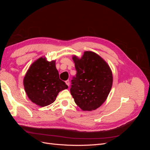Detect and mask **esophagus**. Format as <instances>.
Segmentation results:
<instances>
[{
	"label": "esophagus",
	"mask_w": 150,
	"mask_h": 150,
	"mask_svg": "<svg viewBox=\"0 0 150 150\" xmlns=\"http://www.w3.org/2000/svg\"><path fill=\"white\" fill-rule=\"evenodd\" d=\"M66 84L68 86H69V85H70L69 81V80H67V81H66Z\"/></svg>",
	"instance_id": "esophagus-1"
}]
</instances>
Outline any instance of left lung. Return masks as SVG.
I'll return each mask as SVG.
<instances>
[{
    "label": "left lung",
    "mask_w": 150,
    "mask_h": 150,
    "mask_svg": "<svg viewBox=\"0 0 150 150\" xmlns=\"http://www.w3.org/2000/svg\"><path fill=\"white\" fill-rule=\"evenodd\" d=\"M72 59L77 71L72 81L71 94L83 111H90L100 107L110 94L112 74L108 63L98 54L85 51L81 58Z\"/></svg>",
    "instance_id": "8db88e82"
}]
</instances>
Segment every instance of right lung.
<instances>
[{"label": "right lung", "mask_w": 150, "mask_h": 150, "mask_svg": "<svg viewBox=\"0 0 150 150\" xmlns=\"http://www.w3.org/2000/svg\"><path fill=\"white\" fill-rule=\"evenodd\" d=\"M23 82L27 96L40 107L54 102L59 93L68 88L59 79L56 61H48L44 57H40L30 65Z\"/></svg>", "instance_id": "add662e5"}]
</instances>
